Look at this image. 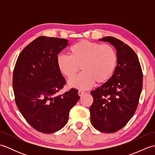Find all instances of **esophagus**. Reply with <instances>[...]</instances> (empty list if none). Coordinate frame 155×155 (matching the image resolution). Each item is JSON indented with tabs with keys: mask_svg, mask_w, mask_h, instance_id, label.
Instances as JSON below:
<instances>
[{
	"mask_svg": "<svg viewBox=\"0 0 155 155\" xmlns=\"http://www.w3.org/2000/svg\"><path fill=\"white\" fill-rule=\"evenodd\" d=\"M78 95H79L80 97H81V96H83V95L84 94H85V92H84V91H78Z\"/></svg>",
	"mask_w": 155,
	"mask_h": 155,
	"instance_id": "esophagus-1",
	"label": "esophagus"
}]
</instances>
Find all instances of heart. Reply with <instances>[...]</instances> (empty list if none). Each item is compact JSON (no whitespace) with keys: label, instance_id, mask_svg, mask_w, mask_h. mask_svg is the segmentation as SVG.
I'll return each instance as SVG.
<instances>
[{"label":"heart","instance_id":"heart-1","mask_svg":"<svg viewBox=\"0 0 155 155\" xmlns=\"http://www.w3.org/2000/svg\"><path fill=\"white\" fill-rule=\"evenodd\" d=\"M69 54L57 58L58 70L66 77H74L80 69L83 72L69 81L71 87L85 90L97 83H107L113 77L117 64V54L109 45L82 40L72 45Z\"/></svg>","mask_w":155,"mask_h":155}]
</instances>
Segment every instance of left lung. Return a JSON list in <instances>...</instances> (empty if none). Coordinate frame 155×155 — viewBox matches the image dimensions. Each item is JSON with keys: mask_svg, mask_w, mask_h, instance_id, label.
<instances>
[{"mask_svg": "<svg viewBox=\"0 0 155 155\" xmlns=\"http://www.w3.org/2000/svg\"><path fill=\"white\" fill-rule=\"evenodd\" d=\"M99 40L116 48L117 65L110 79L91 92V121L98 130L112 133L123 128L135 113L143 88V72L139 58L129 46L112 37Z\"/></svg>", "mask_w": 155, "mask_h": 155, "instance_id": "1", "label": "left lung"}]
</instances>
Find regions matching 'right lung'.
<instances>
[{"label":"right lung","instance_id":"right-lung-1","mask_svg":"<svg viewBox=\"0 0 155 155\" xmlns=\"http://www.w3.org/2000/svg\"><path fill=\"white\" fill-rule=\"evenodd\" d=\"M67 39L39 37L20 53L12 76L16 106L27 123L42 133H53L67 124L69 112L80 97L71 88L59 94L66 84L57 64Z\"/></svg>","mask_w":155,"mask_h":155}]
</instances>
